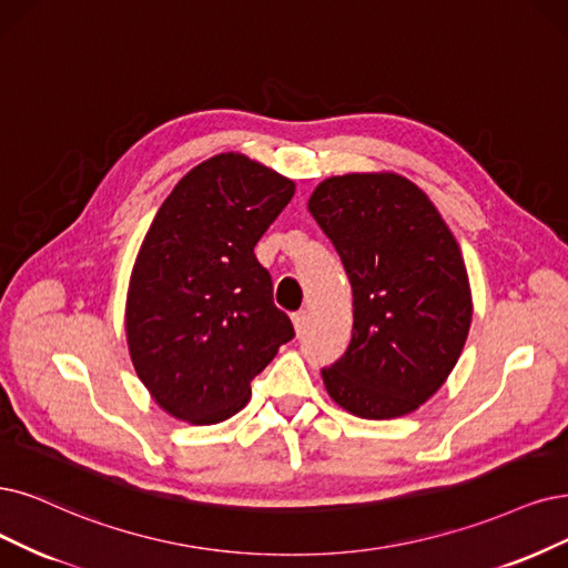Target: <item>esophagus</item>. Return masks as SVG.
Masks as SVG:
<instances>
[{"instance_id":"obj_1","label":"esophagus","mask_w":568,"mask_h":568,"mask_svg":"<svg viewBox=\"0 0 568 568\" xmlns=\"http://www.w3.org/2000/svg\"><path fill=\"white\" fill-rule=\"evenodd\" d=\"M292 325H295V332H297V334H304V329H306V325H308V313H306V311L292 313Z\"/></svg>"}]
</instances>
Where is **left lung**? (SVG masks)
Listing matches in <instances>:
<instances>
[{
    "mask_svg": "<svg viewBox=\"0 0 568 568\" xmlns=\"http://www.w3.org/2000/svg\"><path fill=\"white\" fill-rule=\"evenodd\" d=\"M353 290V337L323 384L342 409L382 422L439 390L466 346L473 292L460 247L424 189L382 173L323 180L308 199Z\"/></svg>",
    "mask_w": 568,
    "mask_h": 568,
    "instance_id": "obj_1",
    "label": "left lung"
}]
</instances>
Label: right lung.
Segmentation results:
<instances>
[{
    "mask_svg": "<svg viewBox=\"0 0 568 568\" xmlns=\"http://www.w3.org/2000/svg\"><path fill=\"white\" fill-rule=\"evenodd\" d=\"M295 182L239 152L192 168L146 231L125 295L138 379L180 422L241 412L250 382L295 337L255 245Z\"/></svg>",
    "mask_w": 568,
    "mask_h": 568,
    "instance_id": "add662e5",
    "label": "right lung"
}]
</instances>
